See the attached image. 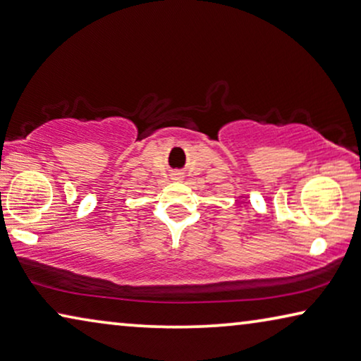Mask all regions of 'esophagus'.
<instances>
[{
  "label": "esophagus",
  "instance_id": "esophagus-1",
  "mask_svg": "<svg viewBox=\"0 0 361 361\" xmlns=\"http://www.w3.org/2000/svg\"><path fill=\"white\" fill-rule=\"evenodd\" d=\"M171 180H173V181H181L183 180V175L181 173H173V175H171Z\"/></svg>",
  "mask_w": 361,
  "mask_h": 361
}]
</instances>
